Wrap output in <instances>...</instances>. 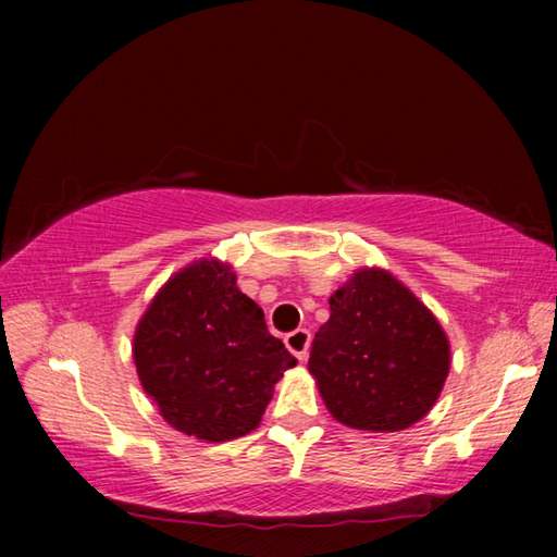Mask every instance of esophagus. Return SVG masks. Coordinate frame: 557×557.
<instances>
[{"label": "esophagus", "instance_id": "esophagus-1", "mask_svg": "<svg viewBox=\"0 0 557 557\" xmlns=\"http://www.w3.org/2000/svg\"><path fill=\"white\" fill-rule=\"evenodd\" d=\"M309 342H312V334H309L307 329H297V332H292V334L285 336L287 348L299 358V361H305V358H307Z\"/></svg>", "mask_w": 557, "mask_h": 557}]
</instances>
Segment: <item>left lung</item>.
I'll return each mask as SVG.
<instances>
[{
    "label": "left lung",
    "instance_id": "obj_1",
    "mask_svg": "<svg viewBox=\"0 0 557 557\" xmlns=\"http://www.w3.org/2000/svg\"><path fill=\"white\" fill-rule=\"evenodd\" d=\"M309 373L332 412L354 430L398 432L425 418L449 373L435 314L381 268H363L329 297Z\"/></svg>",
    "mask_w": 557,
    "mask_h": 557
}]
</instances>
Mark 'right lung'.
<instances>
[{
  "mask_svg": "<svg viewBox=\"0 0 557 557\" xmlns=\"http://www.w3.org/2000/svg\"><path fill=\"white\" fill-rule=\"evenodd\" d=\"M132 356L169 425L206 442L256 430L275 383L297 363L215 258L169 277L139 319Z\"/></svg>",
  "mask_w": 557,
  "mask_h": 557,
  "instance_id": "right-lung-1",
  "label": "right lung"
}]
</instances>
